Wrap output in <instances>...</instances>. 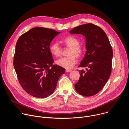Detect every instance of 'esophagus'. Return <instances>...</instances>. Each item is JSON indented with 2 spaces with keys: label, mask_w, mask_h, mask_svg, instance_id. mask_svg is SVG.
<instances>
[{
  "label": "esophagus",
  "mask_w": 129,
  "mask_h": 129,
  "mask_svg": "<svg viewBox=\"0 0 129 129\" xmlns=\"http://www.w3.org/2000/svg\"><path fill=\"white\" fill-rule=\"evenodd\" d=\"M71 70H68V69H66V72H71Z\"/></svg>",
  "instance_id": "obj_1"
}]
</instances>
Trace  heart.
<instances>
[{"instance_id":"b5f03b06","label":"heart","mask_w":129,"mask_h":129,"mask_svg":"<svg viewBox=\"0 0 129 129\" xmlns=\"http://www.w3.org/2000/svg\"><path fill=\"white\" fill-rule=\"evenodd\" d=\"M63 43L67 46L70 47L67 57H62L56 61V63L59 66L66 69H71L77 63L76 56L80 57L83 52L82 48L79 46L80 41L73 36L66 37L63 40ZM50 52L55 57H59L61 53V48L57 42H52L49 47Z\"/></svg>"}]
</instances>
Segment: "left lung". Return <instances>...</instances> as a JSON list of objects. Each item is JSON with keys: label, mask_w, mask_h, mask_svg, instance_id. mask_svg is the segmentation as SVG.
<instances>
[{"label": "left lung", "mask_w": 129, "mask_h": 129, "mask_svg": "<svg viewBox=\"0 0 129 129\" xmlns=\"http://www.w3.org/2000/svg\"><path fill=\"white\" fill-rule=\"evenodd\" d=\"M70 34H81L86 39V51L79 67L80 78L75 84L82 95L91 96L103 89L111 73L113 51L105 32L99 26L87 23L73 28Z\"/></svg>", "instance_id": "left-lung-1"}]
</instances>
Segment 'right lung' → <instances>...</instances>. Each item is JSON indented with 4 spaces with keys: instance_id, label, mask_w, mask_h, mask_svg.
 <instances>
[{
    "instance_id": "right-lung-1",
    "label": "right lung",
    "mask_w": 129,
    "mask_h": 129,
    "mask_svg": "<svg viewBox=\"0 0 129 129\" xmlns=\"http://www.w3.org/2000/svg\"><path fill=\"white\" fill-rule=\"evenodd\" d=\"M61 32L52 29L34 27L18 39L14 58V67L18 81L29 95L46 98L56 88L65 69L54 62L49 46Z\"/></svg>"
}]
</instances>
